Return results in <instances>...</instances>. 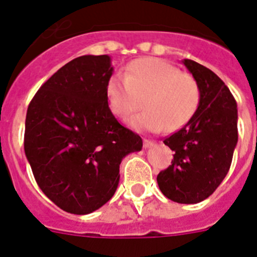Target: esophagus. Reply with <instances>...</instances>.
Here are the masks:
<instances>
[{
	"label": "esophagus",
	"instance_id": "34e87169",
	"mask_svg": "<svg viewBox=\"0 0 257 257\" xmlns=\"http://www.w3.org/2000/svg\"><path fill=\"white\" fill-rule=\"evenodd\" d=\"M153 145H154L153 142H151V140H148V139H144V148H145V149L152 148Z\"/></svg>",
	"mask_w": 257,
	"mask_h": 257
}]
</instances>
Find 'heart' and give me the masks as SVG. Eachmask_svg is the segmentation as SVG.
<instances>
[{"label": "heart", "instance_id": "heart-1", "mask_svg": "<svg viewBox=\"0 0 257 257\" xmlns=\"http://www.w3.org/2000/svg\"><path fill=\"white\" fill-rule=\"evenodd\" d=\"M110 112L126 118L144 105V110L128 121L139 131H176L196 114L201 100L197 79L158 58L133 61L124 74H114L106 82Z\"/></svg>", "mask_w": 257, "mask_h": 257}]
</instances>
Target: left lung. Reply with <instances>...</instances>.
I'll use <instances>...</instances> for the list:
<instances>
[{"instance_id": "left-lung-1", "label": "left lung", "mask_w": 257, "mask_h": 257, "mask_svg": "<svg viewBox=\"0 0 257 257\" xmlns=\"http://www.w3.org/2000/svg\"><path fill=\"white\" fill-rule=\"evenodd\" d=\"M183 64L197 79L201 100L192 119L163 140L175 154L157 183L167 198L189 205L208 198L228 174L238 142V113L235 99L212 70L190 59Z\"/></svg>"}]
</instances>
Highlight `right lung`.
<instances>
[{"label":"right lung","mask_w":257,"mask_h":257,"mask_svg":"<svg viewBox=\"0 0 257 257\" xmlns=\"http://www.w3.org/2000/svg\"><path fill=\"white\" fill-rule=\"evenodd\" d=\"M108 55H83L52 74L29 103L24 151L38 187L58 207L86 215L112 198L123 157L143 148L106 100Z\"/></svg>","instance_id":"1"}]
</instances>
